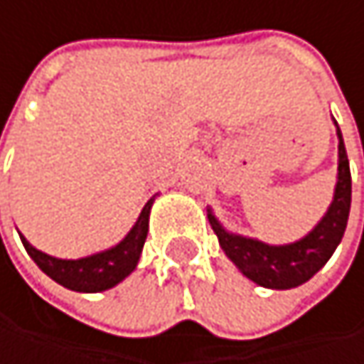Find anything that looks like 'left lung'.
<instances>
[{
    "instance_id": "8db88e82",
    "label": "left lung",
    "mask_w": 364,
    "mask_h": 364,
    "mask_svg": "<svg viewBox=\"0 0 364 364\" xmlns=\"http://www.w3.org/2000/svg\"><path fill=\"white\" fill-rule=\"evenodd\" d=\"M337 137H339V167H337L335 195L322 220L303 240L286 246H269L252 237L235 235L229 233L216 220L212 210H208V220L225 255L235 263L240 272L248 279L257 282L259 286L273 290H288L301 286L326 265V261L333 257L335 248L339 246L350 216L352 176H350V163H348L339 127H337Z\"/></svg>"
}]
</instances>
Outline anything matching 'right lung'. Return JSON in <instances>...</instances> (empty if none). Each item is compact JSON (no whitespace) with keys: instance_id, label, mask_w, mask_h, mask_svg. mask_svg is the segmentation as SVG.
<instances>
[{"instance_id":"1","label":"right lung","mask_w":364,"mask_h":364,"mask_svg":"<svg viewBox=\"0 0 364 364\" xmlns=\"http://www.w3.org/2000/svg\"><path fill=\"white\" fill-rule=\"evenodd\" d=\"M152 201L154 197L144 205L137 223L133 225V229L127 233V237L120 244L112 246L109 250L85 257V259H76V261L55 259L33 248L23 235H21V242L27 255L33 259V263L48 277H53L57 284L76 292H101L122 282L137 267V261H139V255L148 235V218H150Z\"/></svg>"}]
</instances>
